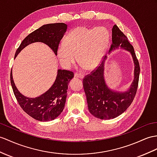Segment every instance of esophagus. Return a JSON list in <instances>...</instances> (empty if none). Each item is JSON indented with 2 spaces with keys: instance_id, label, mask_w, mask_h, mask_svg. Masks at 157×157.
Returning <instances> with one entry per match:
<instances>
[{
  "instance_id": "34e87169",
  "label": "esophagus",
  "mask_w": 157,
  "mask_h": 157,
  "mask_svg": "<svg viewBox=\"0 0 157 157\" xmlns=\"http://www.w3.org/2000/svg\"><path fill=\"white\" fill-rule=\"evenodd\" d=\"M75 77L82 79L84 78V75L82 74H81V73H75Z\"/></svg>"
}]
</instances>
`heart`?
Returning <instances> with one entry per match:
<instances>
[{
  "mask_svg": "<svg viewBox=\"0 0 157 157\" xmlns=\"http://www.w3.org/2000/svg\"><path fill=\"white\" fill-rule=\"evenodd\" d=\"M110 43V33L105 27L78 26L60 43L57 55L63 66L68 67L77 60L85 70H93L101 64Z\"/></svg>",
  "mask_w": 157,
  "mask_h": 157,
  "instance_id": "obj_1",
  "label": "heart"
}]
</instances>
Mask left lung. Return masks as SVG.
<instances>
[{
	"label": "left lung",
	"instance_id": "left-lung-1",
	"mask_svg": "<svg viewBox=\"0 0 157 157\" xmlns=\"http://www.w3.org/2000/svg\"><path fill=\"white\" fill-rule=\"evenodd\" d=\"M119 48L131 53L135 65L134 79L128 89L123 92L117 91L106 85L104 76L106 56L97 70L83 79L88 109L90 114L100 119H112L123 113L131 105L138 88L140 66L135 50L127 37L115 25L112 29V44L109 54Z\"/></svg>",
	"mask_w": 157,
	"mask_h": 157
}]
</instances>
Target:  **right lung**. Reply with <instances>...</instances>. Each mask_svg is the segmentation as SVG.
Here are the masks:
<instances>
[{
    "mask_svg": "<svg viewBox=\"0 0 157 157\" xmlns=\"http://www.w3.org/2000/svg\"><path fill=\"white\" fill-rule=\"evenodd\" d=\"M67 25L63 22L43 25L29 34L22 40L17 50L14 59L26 46L36 42L48 45L57 55L60 41L67 31ZM74 77L71 71L59 69L55 81L50 89L35 98H30L21 94L13 81L12 71L10 82L14 96L24 111L34 119L39 121H50L55 119L63 111L67 96L68 85Z\"/></svg>",
    "mask_w": 157,
    "mask_h": 157,
    "instance_id": "right-lung-1",
    "label": "right lung"
}]
</instances>
